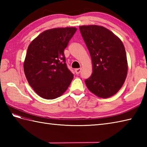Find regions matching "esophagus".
<instances>
[{
    "mask_svg": "<svg viewBox=\"0 0 147 147\" xmlns=\"http://www.w3.org/2000/svg\"><path fill=\"white\" fill-rule=\"evenodd\" d=\"M81 71H82V68H78V69H75V73L77 74H79L80 73Z\"/></svg>",
    "mask_w": 147,
    "mask_h": 147,
    "instance_id": "34e87169",
    "label": "esophagus"
}]
</instances>
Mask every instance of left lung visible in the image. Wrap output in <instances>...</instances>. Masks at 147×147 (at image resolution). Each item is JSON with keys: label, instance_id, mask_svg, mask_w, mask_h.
Returning a JSON list of instances; mask_svg holds the SVG:
<instances>
[{"label": "left lung", "instance_id": "1", "mask_svg": "<svg viewBox=\"0 0 147 147\" xmlns=\"http://www.w3.org/2000/svg\"><path fill=\"white\" fill-rule=\"evenodd\" d=\"M79 28L92 61L93 73L85 81L87 88L98 97H110L120 90L127 76L124 46L116 35L104 27Z\"/></svg>", "mask_w": 147, "mask_h": 147}]
</instances>
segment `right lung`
Masks as SVG:
<instances>
[{
	"instance_id": "add662e5",
	"label": "right lung",
	"mask_w": 147,
	"mask_h": 147,
	"mask_svg": "<svg viewBox=\"0 0 147 147\" xmlns=\"http://www.w3.org/2000/svg\"><path fill=\"white\" fill-rule=\"evenodd\" d=\"M76 28L46 30L28 47L24 71L34 91L41 97L52 100L66 91L74 75L65 63L64 51L76 32Z\"/></svg>"
}]
</instances>
